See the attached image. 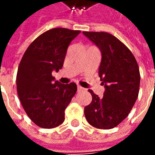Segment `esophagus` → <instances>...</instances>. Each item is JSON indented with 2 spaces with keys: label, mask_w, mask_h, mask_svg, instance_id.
<instances>
[{
  "label": "esophagus",
  "mask_w": 155,
  "mask_h": 155,
  "mask_svg": "<svg viewBox=\"0 0 155 155\" xmlns=\"http://www.w3.org/2000/svg\"><path fill=\"white\" fill-rule=\"evenodd\" d=\"M83 89H84V88H82L80 85H78V91H81V90H83Z\"/></svg>",
  "instance_id": "obj_1"
}]
</instances>
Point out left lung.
<instances>
[{
  "label": "left lung",
  "mask_w": 155,
  "mask_h": 155,
  "mask_svg": "<svg viewBox=\"0 0 155 155\" xmlns=\"http://www.w3.org/2000/svg\"><path fill=\"white\" fill-rule=\"evenodd\" d=\"M83 33L101 51L99 75L105 88L103 98L88 90L92 101L84 108V115L96 128H114L128 116L137 99L139 67L131 51L114 35L106 32Z\"/></svg>",
  "instance_id": "1"
}]
</instances>
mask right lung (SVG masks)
<instances>
[{
  "label": "right lung",
  "mask_w": 155,
  "mask_h": 155,
  "mask_svg": "<svg viewBox=\"0 0 155 155\" xmlns=\"http://www.w3.org/2000/svg\"><path fill=\"white\" fill-rule=\"evenodd\" d=\"M80 30L55 28L40 35L22 55L17 73V91L30 120L39 127L54 128L65 120V110L77 84L55 81L52 71L63 67L67 48Z\"/></svg>",
  "instance_id": "add662e5"
}]
</instances>
